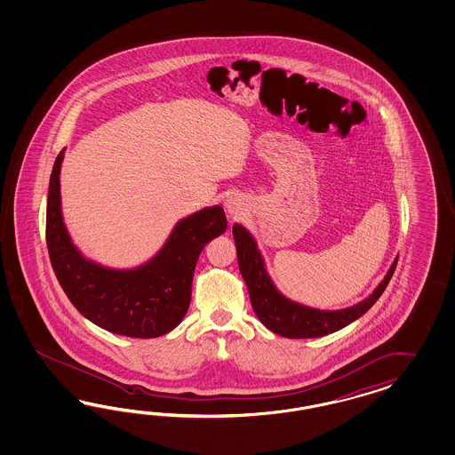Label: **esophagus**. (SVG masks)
I'll return each mask as SVG.
<instances>
[{
	"label": "esophagus",
	"instance_id": "34e87169",
	"mask_svg": "<svg viewBox=\"0 0 455 455\" xmlns=\"http://www.w3.org/2000/svg\"><path fill=\"white\" fill-rule=\"evenodd\" d=\"M243 204L238 200V198H235V196H230L227 202H225V208H227V212L230 213V217H234V219H238L240 215H242V210H243Z\"/></svg>",
	"mask_w": 455,
	"mask_h": 455
}]
</instances>
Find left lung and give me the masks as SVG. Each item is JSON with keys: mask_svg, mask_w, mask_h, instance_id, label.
Segmentation results:
<instances>
[{"mask_svg": "<svg viewBox=\"0 0 455 455\" xmlns=\"http://www.w3.org/2000/svg\"><path fill=\"white\" fill-rule=\"evenodd\" d=\"M235 247L238 257L240 274L247 283L250 302L255 315L268 331L287 339H317L340 331L362 317L379 297L384 293L390 278L395 272L397 259L380 285L373 290L372 295L365 300L348 307L344 310H318L291 302L276 290L274 282L265 270L262 255L257 248L253 236L242 225H234Z\"/></svg>", "mask_w": 455, "mask_h": 455, "instance_id": "left-lung-1", "label": "left lung"}]
</instances>
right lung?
<instances>
[{"label":"right lung","mask_w":455,"mask_h":455,"mask_svg":"<svg viewBox=\"0 0 455 455\" xmlns=\"http://www.w3.org/2000/svg\"><path fill=\"white\" fill-rule=\"evenodd\" d=\"M56 156L48 188L46 245L56 278L69 302L98 327L133 339H155L173 331L192 300L198 255L210 240L227 230L220 205L204 208L180 220L152 260L115 270L84 259L73 245L61 217L60 170Z\"/></svg>","instance_id":"right-lung-1"}]
</instances>
